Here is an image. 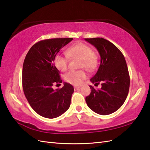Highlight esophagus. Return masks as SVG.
<instances>
[{
	"mask_svg": "<svg viewBox=\"0 0 150 150\" xmlns=\"http://www.w3.org/2000/svg\"><path fill=\"white\" fill-rule=\"evenodd\" d=\"M74 88L75 89V90H78V89L81 88V86H75V87H74Z\"/></svg>",
	"mask_w": 150,
	"mask_h": 150,
	"instance_id": "1",
	"label": "esophagus"
}]
</instances>
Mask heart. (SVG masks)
Here are the masks:
<instances>
[{
	"label": "heart",
	"instance_id": "obj_1",
	"mask_svg": "<svg viewBox=\"0 0 150 150\" xmlns=\"http://www.w3.org/2000/svg\"><path fill=\"white\" fill-rule=\"evenodd\" d=\"M67 55L71 58H77L81 60L79 68L86 69L89 71H92L97 68L98 59L93 53L91 47L82 42H78L69 47L66 51ZM55 65L59 70L64 71L68 68L69 59L68 57L57 55L54 59ZM88 77L87 73L84 70H71L66 73L64 76L65 80L69 83L79 86L83 83Z\"/></svg>",
	"mask_w": 150,
	"mask_h": 150
}]
</instances>
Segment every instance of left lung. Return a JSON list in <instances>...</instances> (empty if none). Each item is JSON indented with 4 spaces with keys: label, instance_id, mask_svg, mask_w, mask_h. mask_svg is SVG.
<instances>
[{
    "label": "left lung",
    "instance_id": "left-lung-1",
    "mask_svg": "<svg viewBox=\"0 0 150 150\" xmlns=\"http://www.w3.org/2000/svg\"><path fill=\"white\" fill-rule=\"evenodd\" d=\"M84 39L99 53L100 66L90 81L102 85L98 90L90 86L91 93L86 97V102L94 112L110 115L122 106L128 94L130 79L125 58L113 43L103 38Z\"/></svg>",
    "mask_w": 150,
    "mask_h": 150
}]
</instances>
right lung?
<instances>
[{"label": "right lung", "mask_w": 150, "mask_h": 150, "mask_svg": "<svg viewBox=\"0 0 150 150\" xmlns=\"http://www.w3.org/2000/svg\"><path fill=\"white\" fill-rule=\"evenodd\" d=\"M73 38H56L40 40L31 47L25 57L22 68V88L31 107L37 113L54 119L68 110L73 86L67 82L61 88L53 86L62 83L54 59L60 50Z\"/></svg>", "instance_id": "obj_1"}]
</instances>
